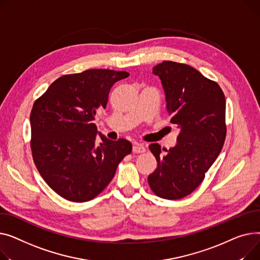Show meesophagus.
Masks as SVG:
<instances>
[{"label": "esophagus", "instance_id": "1", "mask_svg": "<svg viewBox=\"0 0 260 260\" xmlns=\"http://www.w3.org/2000/svg\"><path fill=\"white\" fill-rule=\"evenodd\" d=\"M132 151L134 152V153H143V152L146 151V148L144 145L142 144H134L133 145V148H132Z\"/></svg>", "mask_w": 260, "mask_h": 260}]
</instances>
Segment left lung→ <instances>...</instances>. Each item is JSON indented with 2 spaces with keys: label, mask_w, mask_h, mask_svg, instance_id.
Here are the masks:
<instances>
[{
  "label": "left lung",
  "mask_w": 260,
  "mask_h": 260,
  "mask_svg": "<svg viewBox=\"0 0 260 260\" xmlns=\"http://www.w3.org/2000/svg\"><path fill=\"white\" fill-rule=\"evenodd\" d=\"M152 72L160 79L168 113L179 134L169 150L149 146L157 168L148 182L157 196L180 200L202 184L220 153L226 134L225 99L217 83L189 65L164 60Z\"/></svg>",
  "instance_id": "obj_1"
}]
</instances>
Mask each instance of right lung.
Segmentation results:
<instances>
[{"label":"right lung","mask_w":260,"mask_h":260,"mask_svg":"<svg viewBox=\"0 0 260 260\" xmlns=\"http://www.w3.org/2000/svg\"><path fill=\"white\" fill-rule=\"evenodd\" d=\"M128 76L109 69L63 75L35 102L30 113L34 160L47 185L65 200H92L131 153L130 142L108 140L92 121L106 108L112 86Z\"/></svg>","instance_id":"obj_1"}]
</instances>
